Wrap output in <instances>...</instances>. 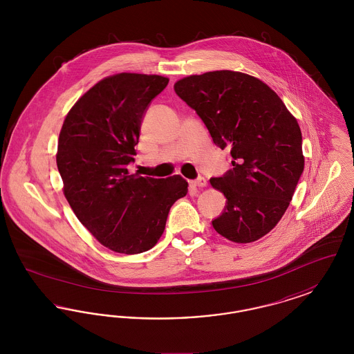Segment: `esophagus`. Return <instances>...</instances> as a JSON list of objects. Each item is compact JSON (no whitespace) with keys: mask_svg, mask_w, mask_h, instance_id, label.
Returning a JSON list of instances; mask_svg holds the SVG:
<instances>
[{"mask_svg":"<svg viewBox=\"0 0 354 354\" xmlns=\"http://www.w3.org/2000/svg\"><path fill=\"white\" fill-rule=\"evenodd\" d=\"M194 185H196V187H199V188H201V187H205V185H207V180H205L203 176H199V178L194 182Z\"/></svg>","mask_w":354,"mask_h":354,"instance_id":"1","label":"esophagus"}]
</instances>
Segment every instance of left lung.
Wrapping results in <instances>:
<instances>
[{"mask_svg":"<svg viewBox=\"0 0 354 354\" xmlns=\"http://www.w3.org/2000/svg\"><path fill=\"white\" fill-rule=\"evenodd\" d=\"M175 93L232 156V169L211 178L227 198L212 225L235 243H251L283 218L304 171L297 120L270 86L248 74L220 70L178 81Z\"/></svg>","mask_w":354,"mask_h":354,"instance_id":"obj_1","label":"left lung"}]
</instances>
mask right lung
I'll use <instances>...</instances> for the list:
<instances>
[{"mask_svg": "<svg viewBox=\"0 0 354 354\" xmlns=\"http://www.w3.org/2000/svg\"><path fill=\"white\" fill-rule=\"evenodd\" d=\"M169 78L120 73L93 86L73 106L58 139L57 167L75 216L111 251L151 250L169 208L188 191L182 176L130 175L140 126Z\"/></svg>", "mask_w": 354, "mask_h": 354, "instance_id": "obj_1", "label": "right lung"}]
</instances>
